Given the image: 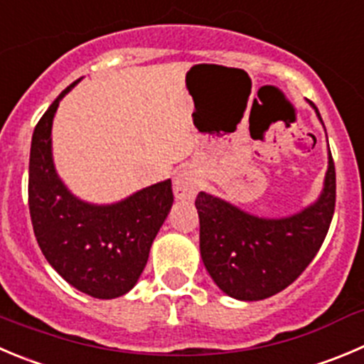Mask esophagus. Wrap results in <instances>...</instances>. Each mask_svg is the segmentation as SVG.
<instances>
[{
  "instance_id": "34e87169",
  "label": "esophagus",
  "mask_w": 364,
  "mask_h": 364,
  "mask_svg": "<svg viewBox=\"0 0 364 364\" xmlns=\"http://www.w3.org/2000/svg\"><path fill=\"white\" fill-rule=\"evenodd\" d=\"M200 178L195 169L184 168L173 176V193L178 200H193L198 193Z\"/></svg>"
}]
</instances>
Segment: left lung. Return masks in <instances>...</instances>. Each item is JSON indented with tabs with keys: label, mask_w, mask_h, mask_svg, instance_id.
<instances>
[{
	"label": "left lung",
	"mask_w": 364,
	"mask_h": 364,
	"mask_svg": "<svg viewBox=\"0 0 364 364\" xmlns=\"http://www.w3.org/2000/svg\"><path fill=\"white\" fill-rule=\"evenodd\" d=\"M311 105L321 121L316 105ZM195 205L200 254L218 288L245 302L268 299L299 279L327 236L336 205L331 150L320 196L291 216L259 218L203 191Z\"/></svg>",
	"instance_id": "8db88e82"
}]
</instances>
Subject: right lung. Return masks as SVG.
I'll return each instance as SVG.
<instances>
[{
  "mask_svg": "<svg viewBox=\"0 0 364 364\" xmlns=\"http://www.w3.org/2000/svg\"><path fill=\"white\" fill-rule=\"evenodd\" d=\"M58 95L37 123L30 148L28 205L37 243L55 272L92 299H117L134 288L151 243L173 205L171 180L157 182L109 205L73 195L57 175L51 127Z\"/></svg>",
  "mask_w": 364,
  "mask_h": 364,
  "instance_id": "add662e5",
  "label": "right lung"
}]
</instances>
